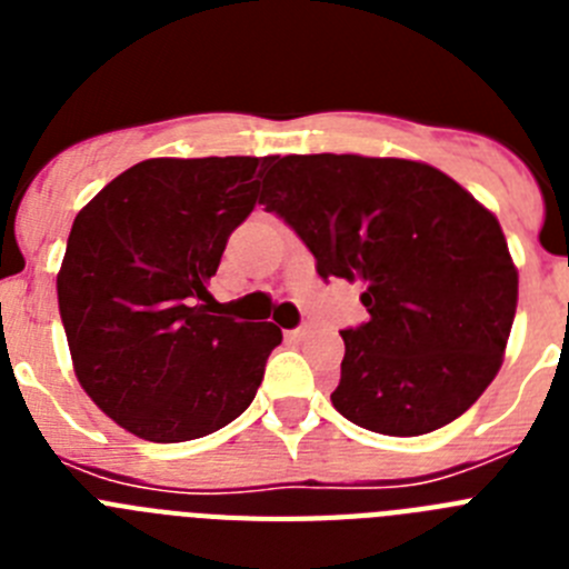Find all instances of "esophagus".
Wrapping results in <instances>:
<instances>
[{
  "mask_svg": "<svg viewBox=\"0 0 569 569\" xmlns=\"http://www.w3.org/2000/svg\"><path fill=\"white\" fill-rule=\"evenodd\" d=\"M308 333H310L308 325H301V328L288 330V333H284V336H288V339H293V341H299V339H305V336H308Z\"/></svg>",
  "mask_w": 569,
  "mask_h": 569,
  "instance_id": "34e87169",
  "label": "esophagus"
}]
</instances>
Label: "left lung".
<instances>
[{
  "label": "left lung",
  "mask_w": 569,
  "mask_h": 569,
  "mask_svg": "<svg viewBox=\"0 0 569 569\" xmlns=\"http://www.w3.org/2000/svg\"><path fill=\"white\" fill-rule=\"evenodd\" d=\"M316 256L321 279L359 281L370 319L341 330L330 401L385 436L459 419L499 373L519 270L499 219L441 170L356 153L281 156L259 199Z\"/></svg>",
  "instance_id": "1"
}]
</instances>
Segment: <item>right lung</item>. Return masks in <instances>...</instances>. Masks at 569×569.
<instances>
[{"label": "right lung", "instance_id": "obj_1", "mask_svg": "<svg viewBox=\"0 0 569 569\" xmlns=\"http://www.w3.org/2000/svg\"><path fill=\"white\" fill-rule=\"evenodd\" d=\"M276 156L144 159L73 219L59 313L84 393L156 445L202 439L253 401L281 330L216 316L210 279Z\"/></svg>", "mask_w": 569, "mask_h": 569}]
</instances>
